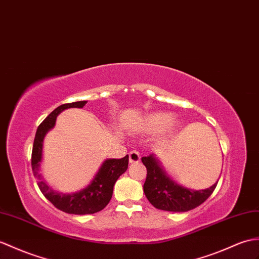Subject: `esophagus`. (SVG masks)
Masks as SVG:
<instances>
[{
  "label": "esophagus",
  "instance_id": "esophagus-1",
  "mask_svg": "<svg viewBox=\"0 0 259 259\" xmlns=\"http://www.w3.org/2000/svg\"><path fill=\"white\" fill-rule=\"evenodd\" d=\"M141 160V155L138 151H130L129 152V162L130 163H138Z\"/></svg>",
  "mask_w": 259,
  "mask_h": 259
}]
</instances>
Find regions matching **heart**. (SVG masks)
<instances>
[{
	"label": "heart",
	"mask_w": 259,
	"mask_h": 259,
	"mask_svg": "<svg viewBox=\"0 0 259 259\" xmlns=\"http://www.w3.org/2000/svg\"><path fill=\"white\" fill-rule=\"evenodd\" d=\"M174 120H171V116L165 112H158L154 115L149 116L144 120L143 127L148 131H158L166 128H172L174 125Z\"/></svg>",
	"instance_id": "1"
}]
</instances>
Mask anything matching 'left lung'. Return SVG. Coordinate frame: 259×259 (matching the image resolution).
Listing matches in <instances>:
<instances>
[{
	"instance_id": "left-lung-1",
	"label": "left lung",
	"mask_w": 259,
	"mask_h": 259,
	"mask_svg": "<svg viewBox=\"0 0 259 259\" xmlns=\"http://www.w3.org/2000/svg\"><path fill=\"white\" fill-rule=\"evenodd\" d=\"M142 163L147 167V179L143 191L154 207L169 212H186L201 205L211 195L218 182L209 189L192 191L177 185L165 176L153 154L143 157Z\"/></svg>"
}]
</instances>
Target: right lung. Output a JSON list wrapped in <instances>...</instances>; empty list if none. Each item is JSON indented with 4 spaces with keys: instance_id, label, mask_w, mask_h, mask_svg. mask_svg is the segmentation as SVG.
Wrapping results in <instances>:
<instances>
[{
    "instance_id": "1",
    "label": "right lung",
    "mask_w": 259,
    "mask_h": 259,
    "mask_svg": "<svg viewBox=\"0 0 259 259\" xmlns=\"http://www.w3.org/2000/svg\"><path fill=\"white\" fill-rule=\"evenodd\" d=\"M86 102L87 101H76L71 104H64L52 111L38 125L32 150V170L34 176L38 179L37 185L41 193L58 209L65 213L77 215L97 213L108 205L112 196L113 185L118 178L127 171L129 162L128 154L122 159L106 160L98 173L96 174L93 182L86 189L74 194L66 195L55 193L48 188L45 182L41 181V178L38 174V166L41 160V149H43V140L46 132L55 125L56 117L59 112L67 108H82Z\"/></svg>"
}]
</instances>
